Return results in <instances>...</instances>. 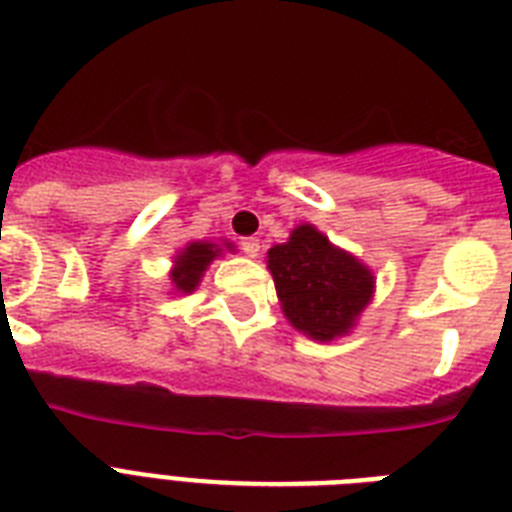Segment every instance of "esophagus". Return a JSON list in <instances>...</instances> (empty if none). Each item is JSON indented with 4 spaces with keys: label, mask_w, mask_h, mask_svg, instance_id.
Wrapping results in <instances>:
<instances>
[{
    "label": "esophagus",
    "mask_w": 512,
    "mask_h": 512,
    "mask_svg": "<svg viewBox=\"0 0 512 512\" xmlns=\"http://www.w3.org/2000/svg\"><path fill=\"white\" fill-rule=\"evenodd\" d=\"M242 252L249 257L260 255V239H257V236H247V239H242Z\"/></svg>",
    "instance_id": "1"
}]
</instances>
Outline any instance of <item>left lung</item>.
I'll return each instance as SVG.
<instances>
[{"instance_id":"obj_1","label":"left lung","mask_w":512,"mask_h":512,"mask_svg":"<svg viewBox=\"0 0 512 512\" xmlns=\"http://www.w3.org/2000/svg\"><path fill=\"white\" fill-rule=\"evenodd\" d=\"M268 268L286 318L318 342L347 334L371 302V270L313 226L294 228L289 242L270 249Z\"/></svg>"}]
</instances>
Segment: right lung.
I'll return each mask as SVG.
<instances>
[{"label": "right lung", "mask_w": 512, "mask_h": 512, "mask_svg": "<svg viewBox=\"0 0 512 512\" xmlns=\"http://www.w3.org/2000/svg\"><path fill=\"white\" fill-rule=\"evenodd\" d=\"M218 255V249L213 244L194 242L176 257V268L170 273L173 284H176L178 292H194V286L199 284V278L205 273V268L210 265V260Z\"/></svg>", "instance_id": "add662e5"}]
</instances>
